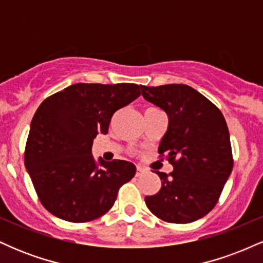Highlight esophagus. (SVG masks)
I'll return each mask as SVG.
<instances>
[{"mask_svg":"<svg viewBox=\"0 0 263 263\" xmlns=\"http://www.w3.org/2000/svg\"><path fill=\"white\" fill-rule=\"evenodd\" d=\"M146 170H144V168H142V167H140V165H138L137 167V171H136V177H141V176H143L144 173H146Z\"/></svg>","mask_w":263,"mask_h":263,"instance_id":"1","label":"esophagus"}]
</instances>
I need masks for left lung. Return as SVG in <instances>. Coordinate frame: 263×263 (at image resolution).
<instances>
[{
    "label": "left lung",
    "mask_w": 263,
    "mask_h": 263,
    "mask_svg": "<svg viewBox=\"0 0 263 263\" xmlns=\"http://www.w3.org/2000/svg\"><path fill=\"white\" fill-rule=\"evenodd\" d=\"M142 96L168 115V128L158 152L173 172H156L162 186L144 198L157 218L186 224L203 218L218 203L230 177L232 152L228 125L204 95L184 84L141 86Z\"/></svg>",
    "instance_id": "1"
}]
</instances>
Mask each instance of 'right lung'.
<instances>
[{"mask_svg":"<svg viewBox=\"0 0 263 263\" xmlns=\"http://www.w3.org/2000/svg\"><path fill=\"white\" fill-rule=\"evenodd\" d=\"M136 84H84L65 87L39 105L27 138L25 164L39 200L57 218L86 222L106 214L134 163L96 162L92 141L106 135L111 117L141 95Z\"/></svg>","mask_w":263,"mask_h":263,"instance_id":"right-lung-1","label":"right lung"}]
</instances>
